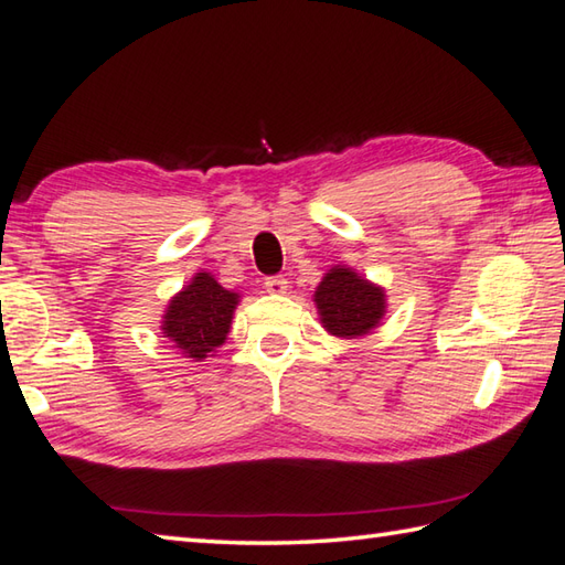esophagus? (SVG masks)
I'll return each instance as SVG.
<instances>
[{"instance_id":"esophagus-1","label":"esophagus","mask_w":565,"mask_h":565,"mask_svg":"<svg viewBox=\"0 0 565 565\" xmlns=\"http://www.w3.org/2000/svg\"><path fill=\"white\" fill-rule=\"evenodd\" d=\"M264 289H267L274 296H281V294L289 291V281H286L281 274L279 276H267V279H264Z\"/></svg>"}]
</instances>
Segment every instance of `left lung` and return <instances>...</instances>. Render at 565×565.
Returning a JSON list of instances; mask_svg holds the SVG:
<instances>
[{"label": "left lung", "instance_id": "left-lung-1", "mask_svg": "<svg viewBox=\"0 0 565 565\" xmlns=\"http://www.w3.org/2000/svg\"><path fill=\"white\" fill-rule=\"evenodd\" d=\"M316 303L320 310L322 326L338 338H359L379 320L386 310V298L379 286L369 284L352 269L334 267L316 291Z\"/></svg>", "mask_w": 565, "mask_h": 565}]
</instances>
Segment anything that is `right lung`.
Here are the masks:
<instances>
[{
  "instance_id": "obj_1",
  "label": "right lung",
  "mask_w": 565,
  "mask_h": 565,
  "mask_svg": "<svg viewBox=\"0 0 565 565\" xmlns=\"http://www.w3.org/2000/svg\"><path fill=\"white\" fill-rule=\"evenodd\" d=\"M235 306L237 294L225 291L211 274L201 271L170 301L162 322L164 338H170L186 356L201 362L225 342Z\"/></svg>"
}]
</instances>
